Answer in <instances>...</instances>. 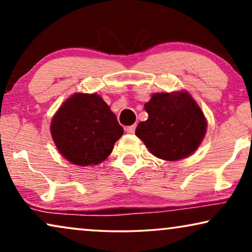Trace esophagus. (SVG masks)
<instances>
[{"mask_svg":"<svg viewBox=\"0 0 252 252\" xmlns=\"http://www.w3.org/2000/svg\"><path fill=\"white\" fill-rule=\"evenodd\" d=\"M135 128H136V125H130V126H127L126 128H125V130H126L127 133L133 134L134 132H135Z\"/></svg>","mask_w":252,"mask_h":252,"instance_id":"34e87169","label":"esophagus"}]
</instances>
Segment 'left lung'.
Returning a JSON list of instances; mask_svg holds the SVG:
<instances>
[{"instance_id":"1","label":"left lung","mask_w":252,"mask_h":252,"mask_svg":"<svg viewBox=\"0 0 252 252\" xmlns=\"http://www.w3.org/2000/svg\"><path fill=\"white\" fill-rule=\"evenodd\" d=\"M149 115L135 134L150 153L164 160H179L197 149L206 133V119L187 92L156 93L144 104Z\"/></svg>"}]
</instances>
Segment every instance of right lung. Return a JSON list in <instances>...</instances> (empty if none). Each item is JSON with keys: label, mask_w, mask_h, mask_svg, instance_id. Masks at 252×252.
Masks as SVG:
<instances>
[{"label": "right lung", "mask_w": 252, "mask_h": 252, "mask_svg": "<svg viewBox=\"0 0 252 252\" xmlns=\"http://www.w3.org/2000/svg\"><path fill=\"white\" fill-rule=\"evenodd\" d=\"M50 132L65 159L89 166L108 158L124 128L101 96L77 93L58 109Z\"/></svg>", "instance_id": "1"}]
</instances>
